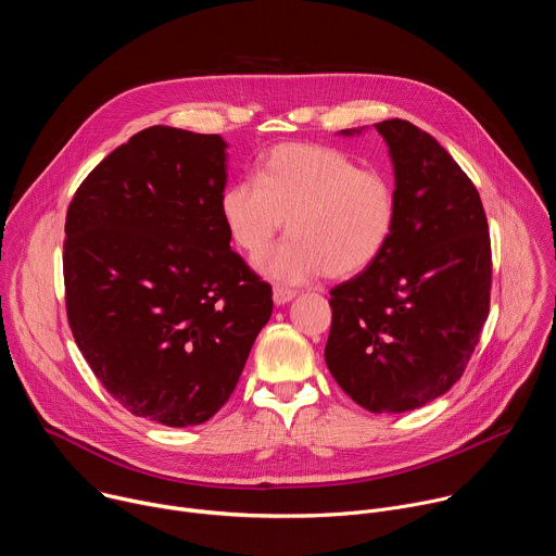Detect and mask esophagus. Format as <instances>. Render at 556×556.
Returning a JSON list of instances; mask_svg holds the SVG:
<instances>
[{"label":"esophagus","mask_w":556,"mask_h":556,"mask_svg":"<svg viewBox=\"0 0 556 556\" xmlns=\"http://www.w3.org/2000/svg\"><path fill=\"white\" fill-rule=\"evenodd\" d=\"M296 296V292L294 290H288V288H275L273 290V299H275V303L277 305H283V303H288V301H292Z\"/></svg>","instance_id":"34e87169"}]
</instances>
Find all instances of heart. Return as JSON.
Listing matches in <instances>:
<instances>
[{
  "label": "heart",
  "mask_w": 556,
  "mask_h": 556,
  "mask_svg": "<svg viewBox=\"0 0 556 556\" xmlns=\"http://www.w3.org/2000/svg\"><path fill=\"white\" fill-rule=\"evenodd\" d=\"M230 242L260 257L283 228L288 240L260 266L283 283L326 273L343 279L371 266L389 244L399 200L378 172L361 169L334 147L286 142L273 147L255 178L230 182L219 195Z\"/></svg>",
  "instance_id": "b5f03b06"
}]
</instances>
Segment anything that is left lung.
<instances>
[{"label":"left lung","mask_w":556,"mask_h":556,"mask_svg":"<svg viewBox=\"0 0 556 556\" xmlns=\"http://www.w3.org/2000/svg\"><path fill=\"white\" fill-rule=\"evenodd\" d=\"M374 127L389 147L399 219L380 257L332 288L326 363L363 409L403 414L446 393L480 343L491 235L478 189L433 136L401 118Z\"/></svg>","instance_id":"1"}]
</instances>
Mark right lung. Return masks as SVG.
<instances>
[{
  "label": "right lung",
  "instance_id": "add662e5",
  "mask_svg": "<svg viewBox=\"0 0 556 556\" xmlns=\"http://www.w3.org/2000/svg\"><path fill=\"white\" fill-rule=\"evenodd\" d=\"M226 142L153 125L76 189L63 281L72 337L114 401L167 427L215 416L273 314V288L230 251Z\"/></svg>",
  "mask_w": 556,
  "mask_h": 556
}]
</instances>
